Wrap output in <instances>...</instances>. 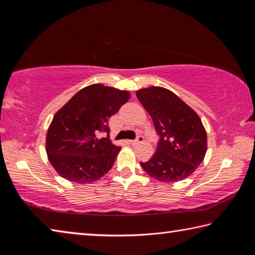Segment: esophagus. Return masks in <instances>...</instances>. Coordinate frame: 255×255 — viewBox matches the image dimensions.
I'll return each mask as SVG.
<instances>
[{
    "label": "esophagus",
    "mask_w": 255,
    "mask_h": 255,
    "mask_svg": "<svg viewBox=\"0 0 255 255\" xmlns=\"http://www.w3.org/2000/svg\"><path fill=\"white\" fill-rule=\"evenodd\" d=\"M144 140V137L143 136H138V138L136 140H129V144L130 145H137V144H139V143H141V141Z\"/></svg>",
    "instance_id": "34e87169"
}]
</instances>
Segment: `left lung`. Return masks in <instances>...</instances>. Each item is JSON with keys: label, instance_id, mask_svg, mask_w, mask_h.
Listing matches in <instances>:
<instances>
[{"label": "left lung", "instance_id": "8db88e82", "mask_svg": "<svg viewBox=\"0 0 255 255\" xmlns=\"http://www.w3.org/2000/svg\"><path fill=\"white\" fill-rule=\"evenodd\" d=\"M159 135L156 150L143 170L159 182L187 179L204 161L207 132L197 112L170 90L149 86L136 92Z\"/></svg>", "mask_w": 255, "mask_h": 255}]
</instances>
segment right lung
I'll return each mask as SVG.
<instances>
[{"label": "right lung", "mask_w": 255, "mask_h": 255, "mask_svg": "<svg viewBox=\"0 0 255 255\" xmlns=\"http://www.w3.org/2000/svg\"><path fill=\"white\" fill-rule=\"evenodd\" d=\"M129 98L125 90L91 84L56 112L47 130L46 153L62 178L92 183L111 169L122 147L100 135H109L108 120Z\"/></svg>", "instance_id": "1"}]
</instances>
